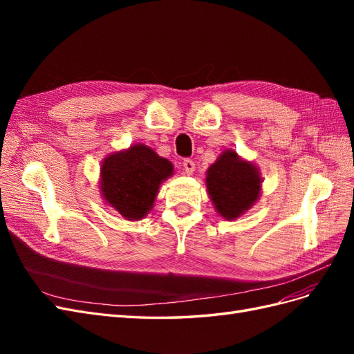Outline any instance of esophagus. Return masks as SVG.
<instances>
[{
    "label": "esophagus",
    "mask_w": 354,
    "mask_h": 354,
    "mask_svg": "<svg viewBox=\"0 0 354 354\" xmlns=\"http://www.w3.org/2000/svg\"><path fill=\"white\" fill-rule=\"evenodd\" d=\"M183 167H185L186 174H192L195 171V162L192 159H185L183 160Z\"/></svg>",
    "instance_id": "34e87169"
}]
</instances>
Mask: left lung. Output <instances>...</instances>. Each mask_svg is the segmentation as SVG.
Segmentation results:
<instances>
[{
	"mask_svg": "<svg viewBox=\"0 0 354 354\" xmlns=\"http://www.w3.org/2000/svg\"><path fill=\"white\" fill-rule=\"evenodd\" d=\"M207 174L208 194L220 216L226 220L238 218L260 196L259 169L239 159L236 152H223Z\"/></svg>",
	"mask_w": 354,
	"mask_h": 354,
	"instance_id": "8db88e82",
	"label": "left lung"
}]
</instances>
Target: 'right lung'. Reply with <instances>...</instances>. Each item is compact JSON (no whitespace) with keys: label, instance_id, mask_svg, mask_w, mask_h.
I'll list each match as a JSON object with an SVG mask.
<instances>
[{"label":"right lung","instance_id":"right-lung-1","mask_svg":"<svg viewBox=\"0 0 354 354\" xmlns=\"http://www.w3.org/2000/svg\"><path fill=\"white\" fill-rule=\"evenodd\" d=\"M100 171L104 199L127 220H140L151 211L159 185L173 174V165L151 147L134 145L106 158Z\"/></svg>","mask_w":354,"mask_h":354}]
</instances>
